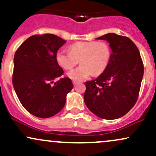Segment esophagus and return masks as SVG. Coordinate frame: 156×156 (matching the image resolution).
Segmentation results:
<instances>
[{"mask_svg": "<svg viewBox=\"0 0 156 156\" xmlns=\"http://www.w3.org/2000/svg\"><path fill=\"white\" fill-rule=\"evenodd\" d=\"M73 85H74V86H76V85H77V82H75V81H73Z\"/></svg>", "mask_w": 156, "mask_h": 156, "instance_id": "obj_1", "label": "esophagus"}]
</instances>
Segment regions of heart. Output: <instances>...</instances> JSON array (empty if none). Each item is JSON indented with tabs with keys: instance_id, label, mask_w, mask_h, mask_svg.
<instances>
[{
	"instance_id": "b5f03b06",
	"label": "heart",
	"mask_w": 156,
	"mask_h": 156,
	"mask_svg": "<svg viewBox=\"0 0 156 156\" xmlns=\"http://www.w3.org/2000/svg\"><path fill=\"white\" fill-rule=\"evenodd\" d=\"M110 46L106 41H78L70 46V51L60 49L56 53L57 63L64 69H71L79 63L81 65L68 72L67 76L76 82H82L93 74H101L111 59Z\"/></svg>"
}]
</instances>
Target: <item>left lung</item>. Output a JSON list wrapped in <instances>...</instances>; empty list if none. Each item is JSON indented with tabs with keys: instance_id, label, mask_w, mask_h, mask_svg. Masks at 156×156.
Returning a JSON list of instances; mask_svg holds the SVG:
<instances>
[{
	"instance_id": "1",
	"label": "left lung",
	"mask_w": 156,
	"mask_h": 156,
	"mask_svg": "<svg viewBox=\"0 0 156 156\" xmlns=\"http://www.w3.org/2000/svg\"><path fill=\"white\" fill-rule=\"evenodd\" d=\"M96 39L109 42L111 59L99 76L85 82L84 101L96 116L114 120L124 116L136 104L143 77V62L137 47L126 36L111 33Z\"/></svg>"
}]
</instances>
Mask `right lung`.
<instances>
[{
	"label": "right lung",
	"mask_w": 156,
	"mask_h": 156,
	"mask_svg": "<svg viewBox=\"0 0 156 156\" xmlns=\"http://www.w3.org/2000/svg\"><path fill=\"white\" fill-rule=\"evenodd\" d=\"M65 43L55 35H34L27 38L14 55V90L23 107L38 118L58 114L65 105L67 93L73 88L69 77L55 82L63 74L57 63L56 53Z\"/></svg>",
	"instance_id": "obj_1"
}]
</instances>
